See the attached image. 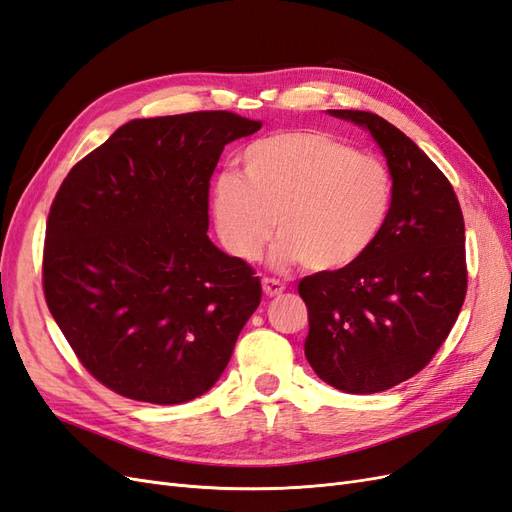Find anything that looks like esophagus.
Here are the masks:
<instances>
[{
    "label": "esophagus",
    "mask_w": 512,
    "mask_h": 512,
    "mask_svg": "<svg viewBox=\"0 0 512 512\" xmlns=\"http://www.w3.org/2000/svg\"><path fill=\"white\" fill-rule=\"evenodd\" d=\"M262 290H265L267 297H277V294L284 292V284L280 280H273V277H265L262 280Z\"/></svg>",
    "instance_id": "esophagus-1"
}]
</instances>
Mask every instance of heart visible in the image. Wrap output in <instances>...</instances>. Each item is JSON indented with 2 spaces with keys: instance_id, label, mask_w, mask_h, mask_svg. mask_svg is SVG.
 I'll return each mask as SVG.
<instances>
[{
  "instance_id": "heart-1",
  "label": "heart",
  "mask_w": 512,
  "mask_h": 512,
  "mask_svg": "<svg viewBox=\"0 0 512 512\" xmlns=\"http://www.w3.org/2000/svg\"><path fill=\"white\" fill-rule=\"evenodd\" d=\"M243 177L215 175L209 211L226 250L256 260L273 237L275 267L303 262L339 271L380 237L393 205V177L380 160L316 130L260 138L241 153Z\"/></svg>"
}]
</instances>
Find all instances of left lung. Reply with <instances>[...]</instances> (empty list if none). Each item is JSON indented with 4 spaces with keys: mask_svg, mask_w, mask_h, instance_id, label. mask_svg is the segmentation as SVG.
Here are the masks:
<instances>
[{
    "mask_svg": "<svg viewBox=\"0 0 512 512\" xmlns=\"http://www.w3.org/2000/svg\"><path fill=\"white\" fill-rule=\"evenodd\" d=\"M371 134L393 177L378 241L339 271L303 277L305 356L337 391L369 395L418 374L466 299V226L453 185L414 141L365 111H329Z\"/></svg>",
    "mask_w": 512,
    "mask_h": 512,
    "instance_id": "1",
    "label": "left lung"
}]
</instances>
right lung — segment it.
Wrapping results in <instances>:
<instances>
[{
  "mask_svg": "<svg viewBox=\"0 0 512 512\" xmlns=\"http://www.w3.org/2000/svg\"><path fill=\"white\" fill-rule=\"evenodd\" d=\"M260 126L226 111L132 119L61 183L46 222V305L115 393L175 406L224 374L262 288L207 235L209 179L224 147Z\"/></svg>",
  "mask_w": 512,
  "mask_h": 512,
  "instance_id": "right-lung-1",
  "label": "right lung"
}]
</instances>
